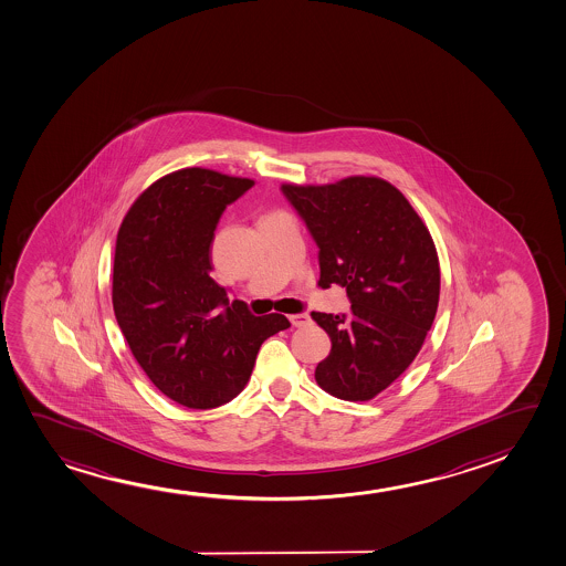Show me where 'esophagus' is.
Masks as SVG:
<instances>
[{
  "label": "esophagus",
  "mask_w": 566,
  "mask_h": 566,
  "mask_svg": "<svg viewBox=\"0 0 566 566\" xmlns=\"http://www.w3.org/2000/svg\"><path fill=\"white\" fill-rule=\"evenodd\" d=\"M289 319H291V324L295 327H306L311 326V316L308 314H291L289 316Z\"/></svg>",
  "instance_id": "1"
}]
</instances>
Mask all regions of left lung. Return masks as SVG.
I'll list each match as a JSON object with an SVG mask.
<instances>
[{"mask_svg":"<svg viewBox=\"0 0 566 566\" xmlns=\"http://www.w3.org/2000/svg\"><path fill=\"white\" fill-rule=\"evenodd\" d=\"M319 248L322 289H347V314L312 312L332 339L316 367L322 390L368 401L406 373L434 322L440 263L427 224L378 176L281 186Z\"/></svg>","mask_w":566,"mask_h":566,"instance_id":"obj_1","label":"left lung"}]
</instances>
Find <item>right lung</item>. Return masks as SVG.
<instances>
[{
	"mask_svg": "<svg viewBox=\"0 0 566 566\" xmlns=\"http://www.w3.org/2000/svg\"><path fill=\"white\" fill-rule=\"evenodd\" d=\"M254 186L211 168H180L139 193L119 224L112 304L137 365L167 398L211 409L244 390L283 314L252 316L209 275L224 208Z\"/></svg>",
	"mask_w": 566,
	"mask_h": 566,
	"instance_id": "add662e5",
	"label": "right lung"
}]
</instances>
